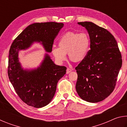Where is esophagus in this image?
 I'll list each match as a JSON object with an SVG mask.
<instances>
[{
  "mask_svg": "<svg viewBox=\"0 0 127 127\" xmlns=\"http://www.w3.org/2000/svg\"><path fill=\"white\" fill-rule=\"evenodd\" d=\"M72 71V69H70V68H68L67 69H66V74H68V73H69Z\"/></svg>",
  "mask_w": 127,
  "mask_h": 127,
  "instance_id": "1",
  "label": "esophagus"
}]
</instances>
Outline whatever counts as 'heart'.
<instances>
[{
    "label": "heart",
    "mask_w": 127,
    "mask_h": 127,
    "mask_svg": "<svg viewBox=\"0 0 127 127\" xmlns=\"http://www.w3.org/2000/svg\"><path fill=\"white\" fill-rule=\"evenodd\" d=\"M90 40L86 33L68 32L62 36L58 42L59 48H53L52 54L59 63L65 59V54L73 62H80L86 57Z\"/></svg>",
    "instance_id": "heart-1"
}]
</instances>
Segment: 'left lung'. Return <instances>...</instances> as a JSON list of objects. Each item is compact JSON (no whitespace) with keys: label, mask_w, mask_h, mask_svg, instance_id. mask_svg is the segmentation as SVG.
I'll return each instance as SVG.
<instances>
[{"label":"left lung","mask_w":127,"mask_h":127,"mask_svg":"<svg viewBox=\"0 0 127 127\" xmlns=\"http://www.w3.org/2000/svg\"><path fill=\"white\" fill-rule=\"evenodd\" d=\"M78 23L88 31L90 49L75 68L78 74L76 91L87 102L101 101L115 89L122 65L121 53L115 38L107 30L91 22Z\"/></svg>","instance_id":"8db88e82"}]
</instances>
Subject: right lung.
<instances>
[{"label": "right lung", "mask_w": 127, "mask_h": 127, "mask_svg": "<svg viewBox=\"0 0 127 127\" xmlns=\"http://www.w3.org/2000/svg\"><path fill=\"white\" fill-rule=\"evenodd\" d=\"M63 26V23L55 22L33 23L26 28L10 46L8 77L19 97L29 106L40 108L49 104L66 68L55 65L46 54L37 69L24 70L18 62V51L29 48L34 41H42L46 51L51 52L55 38Z\"/></svg>", "instance_id": "add662e5"}]
</instances>
